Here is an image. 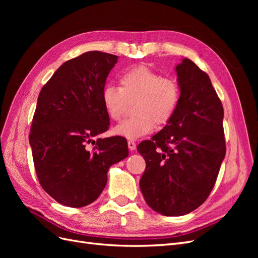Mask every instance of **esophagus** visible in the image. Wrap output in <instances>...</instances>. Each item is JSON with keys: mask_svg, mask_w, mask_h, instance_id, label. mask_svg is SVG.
I'll list each match as a JSON object with an SVG mask.
<instances>
[{"mask_svg": "<svg viewBox=\"0 0 258 258\" xmlns=\"http://www.w3.org/2000/svg\"><path fill=\"white\" fill-rule=\"evenodd\" d=\"M136 142L132 141V140H130V141H128V147L130 151H135L136 150Z\"/></svg>", "mask_w": 258, "mask_h": 258, "instance_id": "34e87169", "label": "esophagus"}]
</instances>
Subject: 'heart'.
Instances as JSON below:
<instances>
[{
    "mask_svg": "<svg viewBox=\"0 0 258 258\" xmlns=\"http://www.w3.org/2000/svg\"><path fill=\"white\" fill-rule=\"evenodd\" d=\"M120 87L106 85L102 103L111 119L118 121L126 113L128 102L135 103L137 114L115 127L114 134L129 140L151 134L156 122L167 123L175 114L181 99L178 84L166 79L145 66L124 71L119 77Z\"/></svg>",
    "mask_w": 258,
    "mask_h": 258,
    "instance_id": "b5f03b06",
    "label": "heart"
}]
</instances>
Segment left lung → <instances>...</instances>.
Wrapping results in <instances>:
<instances>
[{
  "instance_id": "obj_1",
  "label": "left lung",
  "mask_w": 258,
  "mask_h": 258,
  "mask_svg": "<svg viewBox=\"0 0 258 258\" xmlns=\"http://www.w3.org/2000/svg\"><path fill=\"white\" fill-rule=\"evenodd\" d=\"M175 71L181 91L175 114L137 147L146 162L143 197L166 216L188 214L204 204L226 154L224 110L209 75L187 58Z\"/></svg>"
}]
</instances>
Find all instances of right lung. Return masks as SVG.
Wrapping results in <instances>:
<instances>
[{
    "label": "right lung",
    "mask_w": 258,
    "mask_h": 258,
    "mask_svg": "<svg viewBox=\"0 0 258 258\" xmlns=\"http://www.w3.org/2000/svg\"><path fill=\"white\" fill-rule=\"evenodd\" d=\"M117 58L85 52L64 62L38 95L29 136L34 167L44 190L63 206L90 205L104 189L110 167L128 157L124 138L93 140L110 126L102 90Z\"/></svg>",
    "instance_id": "obj_1"
}]
</instances>
